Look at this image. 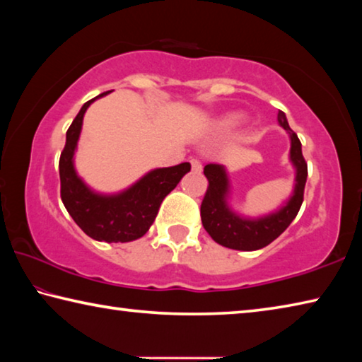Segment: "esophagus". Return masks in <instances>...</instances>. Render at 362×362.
<instances>
[{
	"label": "esophagus",
	"instance_id": "esophagus-1",
	"mask_svg": "<svg viewBox=\"0 0 362 362\" xmlns=\"http://www.w3.org/2000/svg\"><path fill=\"white\" fill-rule=\"evenodd\" d=\"M189 164H192L193 173H201V170H203V164H201V161H199L198 158L189 159Z\"/></svg>",
	"mask_w": 362,
	"mask_h": 362
}]
</instances>
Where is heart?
I'll use <instances>...</instances> for the list:
<instances>
[{"instance_id": "heart-1", "label": "heart", "mask_w": 362, "mask_h": 362, "mask_svg": "<svg viewBox=\"0 0 362 362\" xmlns=\"http://www.w3.org/2000/svg\"><path fill=\"white\" fill-rule=\"evenodd\" d=\"M241 119H243V116H241L240 113H231V115H228V116H225V118L218 119L216 127H217L218 131L226 132V131L233 129V127H235V126L240 124Z\"/></svg>"}]
</instances>
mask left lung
<instances>
[{
  "instance_id": "8db88e82",
  "label": "left lung",
  "mask_w": 362,
  "mask_h": 362,
  "mask_svg": "<svg viewBox=\"0 0 362 362\" xmlns=\"http://www.w3.org/2000/svg\"><path fill=\"white\" fill-rule=\"evenodd\" d=\"M278 121L291 136V161L297 169L296 189L287 204L278 212L267 217L249 220L233 214L226 206L228 179L220 164H206L204 175L209 185L201 203V220L204 230L220 246L236 250H257L268 246L283 233L292 220L297 217L300 206L303 203V192L308 166L302 155V144L297 134L289 127L284 112L278 113Z\"/></svg>"
}]
</instances>
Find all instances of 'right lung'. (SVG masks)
Segmentation results:
<instances>
[{
  "instance_id": "obj_1",
  "label": "right lung",
  "mask_w": 362,
  "mask_h": 362,
  "mask_svg": "<svg viewBox=\"0 0 362 362\" xmlns=\"http://www.w3.org/2000/svg\"><path fill=\"white\" fill-rule=\"evenodd\" d=\"M95 99L84 103L66 131V142L59 159L60 198L75 223L93 240L129 243L148 231L163 199L189 173L192 166L189 163H182L173 168L155 169L119 194L102 196L90 192L75 173L73 153L81 132L83 116Z\"/></svg>"
}]
</instances>
